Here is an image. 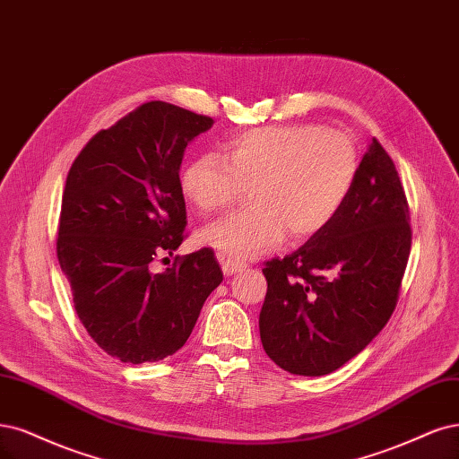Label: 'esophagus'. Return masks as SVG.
I'll list each match as a JSON object with an SVG mask.
<instances>
[{
    "label": "esophagus",
    "mask_w": 459,
    "mask_h": 459,
    "mask_svg": "<svg viewBox=\"0 0 459 459\" xmlns=\"http://www.w3.org/2000/svg\"><path fill=\"white\" fill-rule=\"evenodd\" d=\"M220 264H222V272H224V275L239 273V272H243L245 267H247V264H245V262L228 258V256H224V255H220Z\"/></svg>",
    "instance_id": "obj_1"
}]
</instances>
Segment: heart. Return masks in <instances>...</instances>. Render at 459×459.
I'll return each instance as SVG.
<instances>
[{"label": "heart", "mask_w": 459, "mask_h": 459, "mask_svg": "<svg viewBox=\"0 0 459 459\" xmlns=\"http://www.w3.org/2000/svg\"><path fill=\"white\" fill-rule=\"evenodd\" d=\"M359 175L355 142L319 125H273L230 138L180 175L184 197L203 216L222 212L248 189L250 209L203 230V241L233 260L277 247L287 233L323 231L350 199Z\"/></svg>", "instance_id": "1"}]
</instances>
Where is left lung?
Instances as JSON below:
<instances>
[{"mask_svg":"<svg viewBox=\"0 0 459 459\" xmlns=\"http://www.w3.org/2000/svg\"><path fill=\"white\" fill-rule=\"evenodd\" d=\"M412 247L403 182L372 138L350 199L319 233L264 262V351L282 370L325 376L359 355L399 302Z\"/></svg>","mask_w":459,"mask_h":459,"instance_id":"left-lung-1","label":"left lung"}]
</instances>
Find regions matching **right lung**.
I'll return each instance as SVG.
<instances>
[{
    "label": "right lung",
    "instance_id": "1",
    "mask_svg": "<svg viewBox=\"0 0 459 459\" xmlns=\"http://www.w3.org/2000/svg\"><path fill=\"white\" fill-rule=\"evenodd\" d=\"M212 123L175 104L144 102L94 134L70 167L58 264L79 321L121 362L177 353L224 279L209 247L152 270L186 239L178 170L187 142Z\"/></svg>",
    "mask_w": 459,
    "mask_h": 459
}]
</instances>
